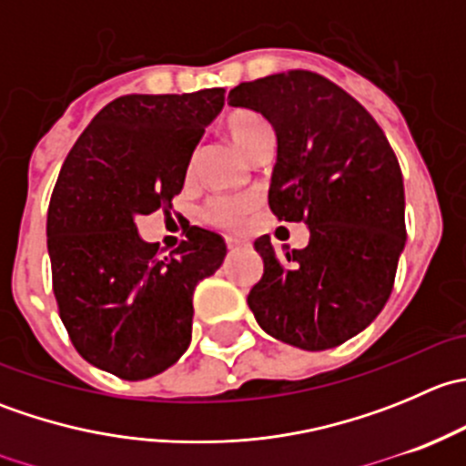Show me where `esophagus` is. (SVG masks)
Listing matches in <instances>:
<instances>
[{
    "label": "esophagus",
    "mask_w": 466,
    "mask_h": 466,
    "mask_svg": "<svg viewBox=\"0 0 466 466\" xmlns=\"http://www.w3.org/2000/svg\"><path fill=\"white\" fill-rule=\"evenodd\" d=\"M241 243H238V241H234V238H229V241H228V250L229 252H237V250H241Z\"/></svg>",
    "instance_id": "esophagus-1"
}]
</instances>
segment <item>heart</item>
<instances>
[{
	"instance_id": "heart-1",
	"label": "heart",
	"mask_w": 466,
	"mask_h": 466,
	"mask_svg": "<svg viewBox=\"0 0 466 466\" xmlns=\"http://www.w3.org/2000/svg\"><path fill=\"white\" fill-rule=\"evenodd\" d=\"M225 133L232 139L234 146L241 150L246 157H250L257 150L263 139L270 137V130H268V124L263 121V116L257 115V112L250 110H237L232 115H228L225 119ZM191 173V167H189ZM252 200L250 198H229V196H218V198L209 200L205 207V218L209 220L211 225L223 229H241L243 220L250 214Z\"/></svg>"
}]
</instances>
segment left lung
<instances>
[{
  "mask_svg": "<svg viewBox=\"0 0 466 466\" xmlns=\"http://www.w3.org/2000/svg\"><path fill=\"white\" fill-rule=\"evenodd\" d=\"M228 103L270 121L277 135L268 205L309 225V246L284 255L270 237L255 250L261 279L248 295L268 336L307 351L363 331L392 293L406 243V196L397 155L374 116L320 74L290 69L241 83Z\"/></svg>",
  "mask_w": 466,
  "mask_h": 466,
  "instance_id": "1",
  "label": "left lung"
}]
</instances>
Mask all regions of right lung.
I'll use <instances>...</instances> for the list:
<instances>
[{"label": "right lung", "mask_w": 466, "mask_h": 466, "mask_svg": "<svg viewBox=\"0 0 466 466\" xmlns=\"http://www.w3.org/2000/svg\"><path fill=\"white\" fill-rule=\"evenodd\" d=\"M223 103V87L115 98L60 168L46 214L51 279L60 320L94 368L142 380L189 347L194 290L228 248L218 234L189 228L187 241L159 257L135 218L171 209Z\"/></svg>", "instance_id": "right-lung-1"}]
</instances>
